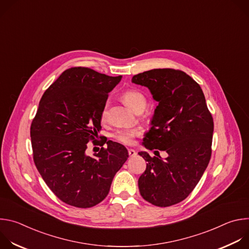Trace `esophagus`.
<instances>
[{
    "label": "esophagus",
    "mask_w": 249,
    "mask_h": 249,
    "mask_svg": "<svg viewBox=\"0 0 249 249\" xmlns=\"http://www.w3.org/2000/svg\"><path fill=\"white\" fill-rule=\"evenodd\" d=\"M128 154H129V156H130V157H135V156L137 155L136 151H135V150H133V149H128Z\"/></svg>",
    "instance_id": "esophagus-1"
}]
</instances>
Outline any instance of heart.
Returning a JSON list of instances; mask_svg holds the SVG:
<instances>
[{"mask_svg":"<svg viewBox=\"0 0 249 249\" xmlns=\"http://www.w3.org/2000/svg\"><path fill=\"white\" fill-rule=\"evenodd\" d=\"M122 98L124 102L129 106V107L137 112L143 111L147 105V99L145 95L141 91L130 89L123 92ZM101 118L104 120L106 118V109L104 108L101 112ZM140 135V129L138 128H120L116 130L112 137L119 143L124 145H131L133 144L135 137Z\"/></svg>","mask_w":249,"mask_h":249,"instance_id":"heart-1","label":"heart"}]
</instances>
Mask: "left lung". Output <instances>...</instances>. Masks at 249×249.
<instances>
[{
  "instance_id": "left-lung-1",
  "label": "left lung",
  "mask_w": 249,
  "mask_h": 249,
  "mask_svg": "<svg viewBox=\"0 0 249 249\" xmlns=\"http://www.w3.org/2000/svg\"><path fill=\"white\" fill-rule=\"evenodd\" d=\"M132 82L147 87L159 101L143 145L168 155L161 160L139 153L148 161L139 190L149 203L169 207L187 198L201 179L212 155L214 121L199 84L180 70L154 69Z\"/></svg>"
}]
</instances>
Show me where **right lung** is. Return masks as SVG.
<instances>
[{
    "label": "right lung",
    "instance_id": "1",
    "mask_svg": "<svg viewBox=\"0 0 249 249\" xmlns=\"http://www.w3.org/2000/svg\"><path fill=\"white\" fill-rule=\"evenodd\" d=\"M121 76L87 67L67 69L43 93L30 126L33 160L51 191L64 203L90 208L107 196L113 177L128 159L127 149L102 141L93 157L88 143H98L101 112Z\"/></svg>",
    "mask_w": 249,
    "mask_h": 249
}]
</instances>
